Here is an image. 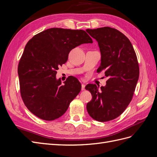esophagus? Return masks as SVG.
I'll list each match as a JSON object with an SVG mask.
<instances>
[{
    "instance_id": "obj_1",
    "label": "esophagus",
    "mask_w": 157,
    "mask_h": 157,
    "mask_svg": "<svg viewBox=\"0 0 157 157\" xmlns=\"http://www.w3.org/2000/svg\"><path fill=\"white\" fill-rule=\"evenodd\" d=\"M82 90H85V84H82Z\"/></svg>"
}]
</instances>
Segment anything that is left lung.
Returning <instances> with one entry per match:
<instances>
[{
	"label": "left lung",
	"instance_id": "8db88e82",
	"mask_svg": "<svg viewBox=\"0 0 157 157\" xmlns=\"http://www.w3.org/2000/svg\"><path fill=\"white\" fill-rule=\"evenodd\" d=\"M86 32L96 40L101 52L97 71H105L108 77L105 86L89 84L85 87L92 96L86 109L94 120L107 122L119 117L130 103L139 78V65L130 40L119 31L104 27Z\"/></svg>",
	"mask_w": 157,
	"mask_h": 157
}]
</instances>
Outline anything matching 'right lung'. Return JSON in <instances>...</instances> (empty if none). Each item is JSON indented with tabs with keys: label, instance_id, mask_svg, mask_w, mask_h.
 Returning <instances> with one entry per match:
<instances>
[{
	"label": "right lung",
	"instance_id": "obj_1",
	"mask_svg": "<svg viewBox=\"0 0 157 157\" xmlns=\"http://www.w3.org/2000/svg\"><path fill=\"white\" fill-rule=\"evenodd\" d=\"M93 41L83 30L51 28L27 42L18 65L21 96L27 109L42 120L62 116L81 90L73 76L63 84L56 78V70L65 63L70 51Z\"/></svg>",
	"mask_w": 157,
	"mask_h": 157
}]
</instances>
